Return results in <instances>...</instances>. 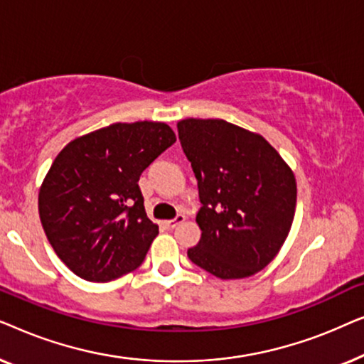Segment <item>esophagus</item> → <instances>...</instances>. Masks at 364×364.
I'll return each instance as SVG.
<instances>
[{
	"label": "esophagus",
	"instance_id": "1",
	"mask_svg": "<svg viewBox=\"0 0 364 364\" xmlns=\"http://www.w3.org/2000/svg\"><path fill=\"white\" fill-rule=\"evenodd\" d=\"M183 220H186V217L178 213V215H177L176 218H172V220H166V222H164V225H166L167 228H176V227L178 225V223H182Z\"/></svg>",
	"mask_w": 364,
	"mask_h": 364
}]
</instances>
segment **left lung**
I'll list each match as a JSON object with an SVG mask.
<instances>
[{"instance_id":"8db88e82","label":"left lung","mask_w":364,"mask_h":364,"mask_svg":"<svg viewBox=\"0 0 364 364\" xmlns=\"http://www.w3.org/2000/svg\"><path fill=\"white\" fill-rule=\"evenodd\" d=\"M178 141L196 173L202 235L187 255L222 280L255 275L280 252L296 207L290 166L260 134L223 119H183Z\"/></svg>"}]
</instances>
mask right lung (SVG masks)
I'll use <instances>...</instances> for the list:
<instances>
[{
  "mask_svg": "<svg viewBox=\"0 0 364 364\" xmlns=\"http://www.w3.org/2000/svg\"><path fill=\"white\" fill-rule=\"evenodd\" d=\"M176 142L166 122H116L68 144L44 177L38 208L69 270L111 282L136 270L157 237L139 177Z\"/></svg>",
  "mask_w": 364,
  "mask_h": 364,
  "instance_id": "right-lung-1",
  "label": "right lung"
}]
</instances>
